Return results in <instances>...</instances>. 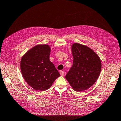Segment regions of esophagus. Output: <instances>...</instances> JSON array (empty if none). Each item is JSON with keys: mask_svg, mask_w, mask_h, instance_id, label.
Returning a JSON list of instances; mask_svg holds the SVG:
<instances>
[{"mask_svg": "<svg viewBox=\"0 0 121 121\" xmlns=\"http://www.w3.org/2000/svg\"><path fill=\"white\" fill-rule=\"evenodd\" d=\"M60 74L61 76H63L64 75V73L62 71H60Z\"/></svg>", "mask_w": 121, "mask_h": 121, "instance_id": "esophagus-1", "label": "esophagus"}]
</instances>
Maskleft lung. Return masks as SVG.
<instances>
[{"label": "left lung", "instance_id": "obj_1", "mask_svg": "<svg viewBox=\"0 0 121 121\" xmlns=\"http://www.w3.org/2000/svg\"><path fill=\"white\" fill-rule=\"evenodd\" d=\"M72 66L66 79L76 91H82L94 85L99 78L102 64L98 55L89 47L75 43L72 46Z\"/></svg>", "mask_w": 121, "mask_h": 121}]
</instances>
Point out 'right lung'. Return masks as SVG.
<instances>
[{
  "label": "right lung",
  "mask_w": 121,
  "mask_h": 121,
  "mask_svg": "<svg viewBox=\"0 0 121 121\" xmlns=\"http://www.w3.org/2000/svg\"><path fill=\"white\" fill-rule=\"evenodd\" d=\"M50 52L48 45H39L28 50L21 59L22 76L35 90L43 91L48 89L60 75L49 60Z\"/></svg>",
  "instance_id": "obj_1"
}]
</instances>
